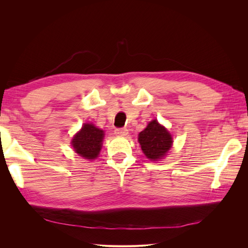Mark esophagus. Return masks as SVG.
Returning <instances> with one entry per match:
<instances>
[{
  "label": "esophagus",
  "mask_w": 248,
  "mask_h": 248,
  "mask_svg": "<svg viewBox=\"0 0 248 248\" xmlns=\"http://www.w3.org/2000/svg\"><path fill=\"white\" fill-rule=\"evenodd\" d=\"M115 134L118 137H126L128 134V130L126 128H118L115 130Z\"/></svg>",
  "instance_id": "1"
}]
</instances>
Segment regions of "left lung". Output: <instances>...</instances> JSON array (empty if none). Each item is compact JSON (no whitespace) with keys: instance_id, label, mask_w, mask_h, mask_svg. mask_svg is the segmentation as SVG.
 <instances>
[{"instance_id":"left-lung-1","label":"left lung","mask_w":248,"mask_h":248,"mask_svg":"<svg viewBox=\"0 0 248 248\" xmlns=\"http://www.w3.org/2000/svg\"><path fill=\"white\" fill-rule=\"evenodd\" d=\"M139 142L148 159L157 161L164 158L172 145V138L166 127L157 120L149 122L146 128L139 134Z\"/></svg>"}]
</instances>
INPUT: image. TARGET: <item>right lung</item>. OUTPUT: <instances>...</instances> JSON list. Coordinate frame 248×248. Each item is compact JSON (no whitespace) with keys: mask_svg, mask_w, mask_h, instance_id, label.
Returning a JSON list of instances; mask_svg holds the SVG:
<instances>
[{"mask_svg":"<svg viewBox=\"0 0 248 248\" xmlns=\"http://www.w3.org/2000/svg\"><path fill=\"white\" fill-rule=\"evenodd\" d=\"M104 131L92 123L82 125L81 129L73 137L71 145L76 153L86 159L97 158L102 147Z\"/></svg>","mask_w":248,"mask_h":248,"instance_id":"obj_1","label":"right lung"}]
</instances>
